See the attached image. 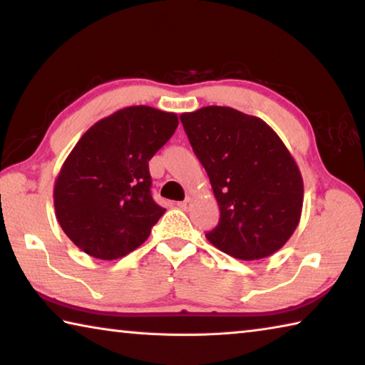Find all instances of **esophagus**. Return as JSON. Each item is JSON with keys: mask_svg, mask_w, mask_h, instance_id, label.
Returning <instances> with one entry per match:
<instances>
[{"mask_svg": "<svg viewBox=\"0 0 365 365\" xmlns=\"http://www.w3.org/2000/svg\"><path fill=\"white\" fill-rule=\"evenodd\" d=\"M191 202H193V197H187V200L185 201H182V202H178V207L180 209H183V211H188L190 209V206H191Z\"/></svg>", "mask_w": 365, "mask_h": 365, "instance_id": "34e87169", "label": "esophagus"}]
</instances>
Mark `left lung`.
Wrapping results in <instances>:
<instances>
[{"label":"left lung","mask_w":365,"mask_h":365,"mask_svg":"<svg viewBox=\"0 0 365 365\" xmlns=\"http://www.w3.org/2000/svg\"><path fill=\"white\" fill-rule=\"evenodd\" d=\"M220 209L206 238L243 261L272 256L299 224L304 187L298 164L262 119L227 106L180 115Z\"/></svg>","instance_id":"obj_1"}]
</instances>
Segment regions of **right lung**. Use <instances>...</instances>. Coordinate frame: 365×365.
I'll use <instances>...</instances> for the list:
<instances>
[{
    "instance_id": "obj_1",
    "label": "right lung",
    "mask_w": 365,
    "mask_h": 365,
    "mask_svg": "<svg viewBox=\"0 0 365 365\" xmlns=\"http://www.w3.org/2000/svg\"><path fill=\"white\" fill-rule=\"evenodd\" d=\"M178 117L151 106L119 109L77 141L54 182L56 219L88 256L113 261L137 250L165 212L151 196L150 159Z\"/></svg>"
}]
</instances>
